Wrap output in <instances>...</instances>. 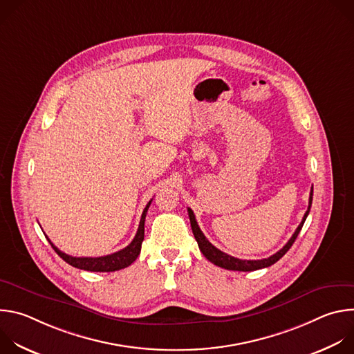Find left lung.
Masks as SVG:
<instances>
[{
    "label": "left lung",
    "mask_w": 354,
    "mask_h": 354,
    "mask_svg": "<svg viewBox=\"0 0 354 354\" xmlns=\"http://www.w3.org/2000/svg\"><path fill=\"white\" fill-rule=\"evenodd\" d=\"M313 193H314V186L311 187V193H310V203H308V210L306 212L304 217H302V221L299 223V225L297 227L295 232L292 234V236L288 239V242L279 250L276 252L274 255L266 258V259H259V261H242V259H238V258H234L231 255H227L224 254V252H221L220 249H217L214 245L210 243V241L205 236V234L201 232L200 227L197 225V221H196V217L192 212V209H187V213H189V218H190V225H192V231H193V235L197 241V245L201 250V254H203L212 263H214L216 266H220L223 269H227V270H235V272H252V270H258V269H263V268H269L272 266L273 263H276L279 259H281L286 252L291 248V245L294 243L295 238L298 236L302 225H304L306 223V218L310 213V209H311V205H313Z\"/></svg>",
    "instance_id": "obj_1"
}]
</instances>
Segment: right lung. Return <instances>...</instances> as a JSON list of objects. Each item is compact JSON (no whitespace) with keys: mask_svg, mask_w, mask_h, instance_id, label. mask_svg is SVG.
<instances>
[{"mask_svg":"<svg viewBox=\"0 0 354 354\" xmlns=\"http://www.w3.org/2000/svg\"><path fill=\"white\" fill-rule=\"evenodd\" d=\"M151 201H153V198L148 201L142 214H141L138 230H137V234L133 238V241L126 248L115 252V254H111V255H106V257H99V258H75V257H70V255L64 254V252H62L59 248H56L53 245V242L50 241L47 236L46 238L50 242V245L53 246V249L57 252V255L63 261H66L68 265H71L77 269L88 270V272H116V270L124 269V268L130 266L140 255L141 243H142V239H144L145 216H147V212H148Z\"/></svg>","mask_w":354,"mask_h":354,"instance_id":"right-lung-1","label":"right lung"}]
</instances>
